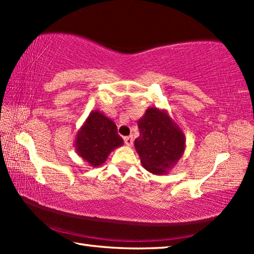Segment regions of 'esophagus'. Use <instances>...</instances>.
Here are the masks:
<instances>
[{"label":"esophagus","mask_w":254,"mask_h":254,"mask_svg":"<svg viewBox=\"0 0 254 254\" xmlns=\"http://www.w3.org/2000/svg\"><path fill=\"white\" fill-rule=\"evenodd\" d=\"M124 143L130 147V145H132V143H133V137L131 135L130 136H124Z\"/></svg>","instance_id":"34e87169"}]
</instances>
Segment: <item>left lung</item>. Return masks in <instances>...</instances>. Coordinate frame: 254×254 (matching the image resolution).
<instances>
[{
    "label": "left lung",
    "instance_id": "obj_1",
    "mask_svg": "<svg viewBox=\"0 0 254 254\" xmlns=\"http://www.w3.org/2000/svg\"><path fill=\"white\" fill-rule=\"evenodd\" d=\"M140 136L134 147L143 168L166 175L177 165L186 148V137L166 110L149 107L137 120Z\"/></svg>",
    "mask_w": 254,
    "mask_h": 254
}]
</instances>
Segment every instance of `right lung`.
<instances>
[{
    "instance_id": "obj_1",
    "label": "right lung",
    "mask_w": 254,
    "mask_h": 254,
    "mask_svg": "<svg viewBox=\"0 0 254 254\" xmlns=\"http://www.w3.org/2000/svg\"><path fill=\"white\" fill-rule=\"evenodd\" d=\"M123 145L115 123L98 110L89 113L75 137L76 153L91 167H100L114 149Z\"/></svg>"
}]
</instances>
